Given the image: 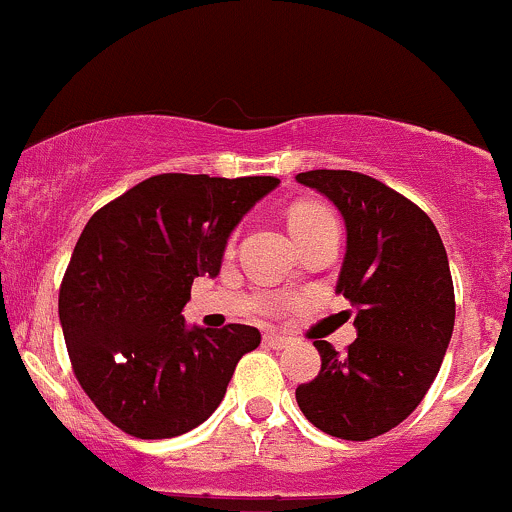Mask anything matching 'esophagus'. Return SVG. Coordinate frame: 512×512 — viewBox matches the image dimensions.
Returning <instances> with one entry per match:
<instances>
[{
	"mask_svg": "<svg viewBox=\"0 0 512 512\" xmlns=\"http://www.w3.org/2000/svg\"><path fill=\"white\" fill-rule=\"evenodd\" d=\"M293 339L288 337V334H280V332H266L263 334V344H268L271 349H285Z\"/></svg>",
	"mask_w": 512,
	"mask_h": 512,
	"instance_id": "34e87169",
	"label": "esophagus"
}]
</instances>
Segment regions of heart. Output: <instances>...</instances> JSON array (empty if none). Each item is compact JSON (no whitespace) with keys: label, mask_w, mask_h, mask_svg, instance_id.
<instances>
[{"label":"heart","mask_w":512,"mask_h":512,"mask_svg":"<svg viewBox=\"0 0 512 512\" xmlns=\"http://www.w3.org/2000/svg\"><path fill=\"white\" fill-rule=\"evenodd\" d=\"M324 217H332L327 207L317 205V202H300V205H295L288 214L290 232L298 234V232H302V229H310L312 224H317Z\"/></svg>","instance_id":"heart-1"}]
</instances>
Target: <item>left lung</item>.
<instances>
[{
  "instance_id": "1",
  "label": "left lung",
  "mask_w": 512,
  "mask_h": 512,
  "mask_svg": "<svg viewBox=\"0 0 512 512\" xmlns=\"http://www.w3.org/2000/svg\"><path fill=\"white\" fill-rule=\"evenodd\" d=\"M295 180L342 214L337 293L356 307L349 351L315 342L322 368L295 400L317 430L364 442L400 425L437 378L454 332L447 251L432 219L376 178L307 170Z\"/></svg>"
}]
</instances>
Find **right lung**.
<instances>
[{
	"mask_svg": "<svg viewBox=\"0 0 512 512\" xmlns=\"http://www.w3.org/2000/svg\"><path fill=\"white\" fill-rule=\"evenodd\" d=\"M278 185L271 175H153L85 224L58 315L82 390L119 430L139 439L195 430L261 344L249 324L190 327L180 312L192 280L219 276L229 236Z\"/></svg>",
	"mask_w": 512,
	"mask_h": 512,
	"instance_id": "obj_1",
	"label": "right lung"
}]
</instances>
